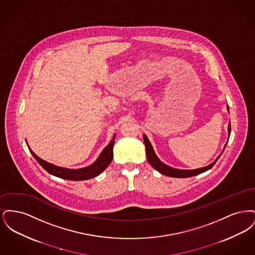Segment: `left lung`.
<instances>
[{"mask_svg":"<svg viewBox=\"0 0 255 255\" xmlns=\"http://www.w3.org/2000/svg\"><path fill=\"white\" fill-rule=\"evenodd\" d=\"M228 110H229V106H228ZM229 137H230V134H231V122L229 123ZM143 140H144V144H145L146 148V157H147V160L148 162L155 168V169L158 171L159 173L165 175V176H168V177H173V178H188V177H193L196 175H199L201 173H204L207 170L210 169L215 163L216 161L218 160V158H220V156H218V158H216L212 163H210L209 165L205 166V167H202V168H198V169H192V170H183V169H176V168H173V167H170L168 165H166L165 163H163L162 161L159 160V158L157 157V155L155 154V151L153 149V147L151 145L149 139L147 138L145 134H143ZM228 143V142H227ZM227 143L225 144L224 149L226 148ZM224 151V150H223Z\"/></svg>","mask_w":255,"mask_h":255,"instance_id":"1","label":"left lung"}]
</instances>
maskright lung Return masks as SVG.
<instances>
[{
  "label": "right lung",
  "mask_w": 255,
  "mask_h": 255,
  "mask_svg": "<svg viewBox=\"0 0 255 255\" xmlns=\"http://www.w3.org/2000/svg\"><path fill=\"white\" fill-rule=\"evenodd\" d=\"M115 137H116V135H114L111 142L103 149V151L101 152L99 157L93 164H91L90 166L84 167V168H80V169L63 168V167L56 166L54 164H51L48 161L39 158L33 153V151L29 147L28 148H29V151L32 154V156L39 162V164L46 171H48L49 174H51L55 177H58V178L69 180V181H85V180H89V179L97 177L108 167V165L113 159V147L115 144Z\"/></svg>",
  "instance_id": "obj_1"
}]
</instances>
